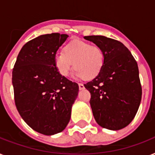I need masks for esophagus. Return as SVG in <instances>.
<instances>
[{"mask_svg": "<svg viewBox=\"0 0 155 155\" xmlns=\"http://www.w3.org/2000/svg\"><path fill=\"white\" fill-rule=\"evenodd\" d=\"M79 88H80V90H83L84 88V86L83 84H79Z\"/></svg>", "mask_w": 155, "mask_h": 155, "instance_id": "34e87169", "label": "esophagus"}]
</instances>
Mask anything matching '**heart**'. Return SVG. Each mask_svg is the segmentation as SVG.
I'll use <instances>...</instances> for the list:
<instances>
[{"label":"heart","instance_id":"obj_1","mask_svg":"<svg viewBox=\"0 0 155 155\" xmlns=\"http://www.w3.org/2000/svg\"><path fill=\"white\" fill-rule=\"evenodd\" d=\"M104 60V52L99 47L81 40H74L63 47V53L56 54L54 66L63 77H67L75 67V77L90 80L99 74Z\"/></svg>","mask_w":155,"mask_h":155}]
</instances>
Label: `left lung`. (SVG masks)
Wrapping results in <instances>:
<instances>
[{
	"mask_svg": "<svg viewBox=\"0 0 155 155\" xmlns=\"http://www.w3.org/2000/svg\"><path fill=\"white\" fill-rule=\"evenodd\" d=\"M84 38L99 47L104 56L99 74L84 84L91 93L95 120L108 130H121L134 120L142 100L137 62L119 41L101 35Z\"/></svg>",
	"mask_w": 155,
	"mask_h": 155,
	"instance_id": "1",
	"label": "left lung"
}]
</instances>
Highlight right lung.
<instances>
[{"label":"right lung","mask_w":155,"mask_h":155,"mask_svg":"<svg viewBox=\"0 0 155 155\" xmlns=\"http://www.w3.org/2000/svg\"><path fill=\"white\" fill-rule=\"evenodd\" d=\"M68 35H40L26 42L13 69L14 101L18 113L30 128L44 135L62 132L71 119L79 86L63 77L54 56Z\"/></svg>","instance_id":"1"}]
</instances>
